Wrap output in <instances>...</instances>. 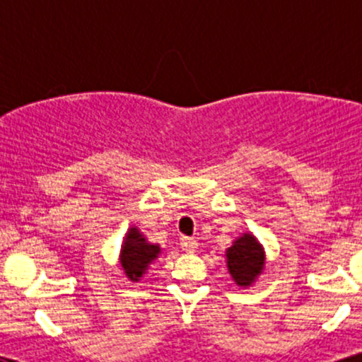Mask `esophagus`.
Wrapping results in <instances>:
<instances>
[{
    "mask_svg": "<svg viewBox=\"0 0 362 362\" xmlns=\"http://www.w3.org/2000/svg\"><path fill=\"white\" fill-rule=\"evenodd\" d=\"M197 240L195 238H190V236H182L180 238V247L182 250L187 252V253H192L195 252V248H197Z\"/></svg>",
    "mask_w": 362,
    "mask_h": 362,
    "instance_id": "esophagus-1",
    "label": "esophagus"
}]
</instances>
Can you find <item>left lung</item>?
<instances>
[{
    "mask_svg": "<svg viewBox=\"0 0 362 362\" xmlns=\"http://www.w3.org/2000/svg\"><path fill=\"white\" fill-rule=\"evenodd\" d=\"M265 264V253L259 240L252 233H243L226 250V265L236 286H252L260 276Z\"/></svg>",
    "mask_w": 362,
    "mask_h": 362,
    "instance_id": "left-lung-1",
    "label": "left lung"
}]
</instances>
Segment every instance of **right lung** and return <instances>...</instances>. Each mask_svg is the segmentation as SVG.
I'll return each instance as SVG.
<instances>
[{
    "mask_svg": "<svg viewBox=\"0 0 362 362\" xmlns=\"http://www.w3.org/2000/svg\"><path fill=\"white\" fill-rule=\"evenodd\" d=\"M161 253L160 245L149 243L136 226L129 228L120 248V265L132 282H138L146 272L148 265Z\"/></svg>",
    "mask_w": 362,
    "mask_h": 362,
    "instance_id": "1",
    "label": "right lung"
}]
</instances>
